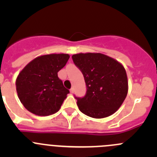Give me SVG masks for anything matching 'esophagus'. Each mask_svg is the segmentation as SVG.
<instances>
[{
  "label": "esophagus",
  "mask_w": 157,
  "mask_h": 157,
  "mask_svg": "<svg viewBox=\"0 0 157 157\" xmlns=\"http://www.w3.org/2000/svg\"><path fill=\"white\" fill-rule=\"evenodd\" d=\"M70 92H71V93H74V87L71 88V90H70Z\"/></svg>",
  "instance_id": "obj_1"
}]
</instances>
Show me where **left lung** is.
Wrapping results in <instances>:
<instances>
[{
  "mask_svg": "<svg viewBox=\"0 0 157 157\" xmlns=\"http://www.w3.org/2000/svg\"><path fill=\"white\" fill-rule=\"evenodd\" d=\"M72 59L81 71L87 88L85 96L75 97L80 112L94 118L115 113L128 91L127 74L122 64L101 53L76 54Z\"/></svg>",
  "mask_w": 157,
  "mask_h": 157,
  "instance_id": "1",
  "label": "left lung"
}]
</instances>
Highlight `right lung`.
<instances>
[{"label":"right lung","mask_w":157,"mask_h":157,"mask_svg":"<svg viewBox=\"0 0 157 157\" xmlns=\"http://www.w3.org/2000/svg\"><path fill=\"white\" fill-rule=\"evenodd\" d=\"M68 54L39 56L26 64L16 80L20 102L28 111L39 116H48L59 110L70 93L58 77L65 66Z\"/></svg>","instance_id":"right-lung-1"}]
</instances>
